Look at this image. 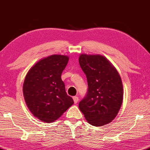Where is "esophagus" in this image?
Here are the masks:
<instances>
[{
    "mask_svg": "<svg viewBox=\"0 0 150 150\" xmlns=\"http://www.w3.org/2000/svg\"><path fill=\"white\" fill-rule=\"evenodd\" d=\"M73 100H74L75 104H76V103L78 102V100H79V98H78L77 96H73Z\"/></svg>",
    "mask_w": 150,
    "mask_h": 150,
    "instance_id": "esophagus-1",
    "label": "esophagus"
}]
</instances>
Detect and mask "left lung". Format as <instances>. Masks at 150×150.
<instances>
[{
  "label": "left lung",
  "instance_id": "left-lung-1",
  "mask_svg": "<svg viewBox=\"0 0 150 150\" xmlns=\"http://www.w3.org/2000/svg\"><path fill=\"white\" fill-rule=\"evenodd\" d=\"M79 65L88 89L79 107L88 123L104 126L116 117L123 100V85L116 69L100 55L81 54Z\"/></svg>",
  "mask_w": 150,
  "mask_h": 150
}]
</instances>
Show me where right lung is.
I'll list each match as a JSON object with an SVG mask.
<instances>
[{
	"label": "right lung",
	"instance_id": "1",
	"mask_svg": "<svg viewBox=\"0 0 150 150\" xmlns=\"http://www.w3.org/2000/svg\"><path fill=\"white\" fill-rule=\"evenodd\" d=\"M69 59L63 55L46 57L31 67L25 77V102L34 116L44 122H54L74 103L61 79Z\"/></svg>",
	"mask_w": 150,
	"mask_h": 150
}]
</instances>
